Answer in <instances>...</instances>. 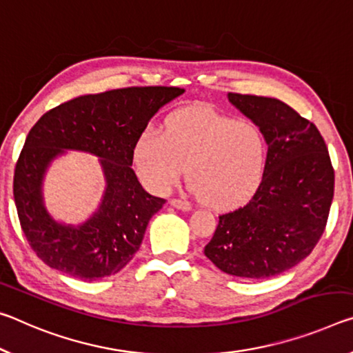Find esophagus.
Wrapping results in <instances>:
<instances>
[{"label": "esophagus", "instance_id": "34e87169", "mask_svg": "<svg viewBox=\"0 0 353 353\" xmlns=\"http://www.w3.org/2000/svg\"><path fill=\"white\" fill-rule=\"evenodd\" d=\"M170 205H172L173 208H176V210H181V211H190V210H192V206L189 205V201L181 200V199H173V200H170Z\"/></svg>", "mask_w": 353, "mask_h": 353}]
</instances>
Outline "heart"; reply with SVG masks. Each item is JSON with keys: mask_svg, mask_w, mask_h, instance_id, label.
Listing matches in <instances>:
<instances>
[{"mask_svg": "<svg viewBox=\"0 0 353 353\" xmlns=\"http://www.w3.org/2000/svg\"><path fill=\"white\" fill-rule=\"evenodd\" d=\"M265 158L268 143L255 123L208 108L173 114L164 132L145 128L132 148L134 169L152 192H167L186 165L190 189L216 210L238 206L255 192Z\"/></svg>", "mask_w": 353, "mask_h": 353, "instance_id": "1", "label": "heart"}]
</instances>
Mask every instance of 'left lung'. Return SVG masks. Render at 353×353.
<instances>
[{"label":"left lung","mask_w":353,"mask_h":353,"mask_svg":"<svg viewBox=\"0 0 353 353\" xmlns=\"http://www.w3.org/2000/svg\"><path fill=\"white\" fill-rule=\"evenodd\" d=\"M268 143L263 180L245 206L219 216L205 255L225 274L270 279L307 258L325 230L334 172L319 130L276 98L228 94Z\"/></svg>","instance_id":"obj_1"}]
</instances>
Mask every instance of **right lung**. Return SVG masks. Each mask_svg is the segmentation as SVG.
Segmentation results:
<instances>
[{
	"label": "right lung",
	"instance_id": "1",
	"mask_svg": "<svg viewBox=\"0 0 353 353\" xmlns=\"http://www.w3.org/2000/svg\"><path fill=\"white\" fill-rule=\"evenodd\" d=\"M184 94L180 88H126L83 95L51 109L32 126L15 165L14 199L28 242L45 264L84 281L117 274L142 244L164 199L150 195L132 165L136 139L150 119ZM67 149L100 157L107 188L79 225L57 223L44 206L43 178Z\"/></svg>",
	"mask_w": 353,
	"mask_h": 353
}]
</instances>
